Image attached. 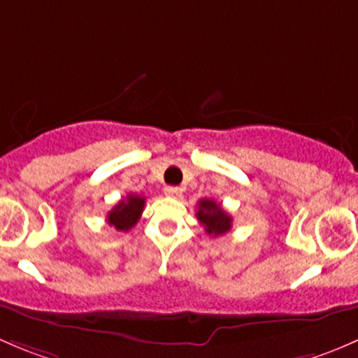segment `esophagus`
<instances>
[{"instance_id":"34e87169","label":"esophagus","mask_w":358,"mask_h":358,"mask_svg":"<svg viewBox=\"0 0 358 358\" xmlns=\"http://www.w3.org/2000/svg\"><path fill=\"white\" fill-rule=\"evenodd\" d=\"M165 194H169V196H176L179 198L180 194H182V187L179 186H165Z\"/></svg>"}]
</instances>
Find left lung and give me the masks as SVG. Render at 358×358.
<instances>
[{
	"label": "left lung",
	"instance_id": "8db88e82",
	"mask_svg": "<svg viewBox=\"0 0 358 358\" xmlns=\"http://www.w3.org/2000/svg\"><path fill=\"white\" fill-rule=\"evenodd\" d=\"M196 217L201 226L205 227V233L210 236L226 234L233 226V217L226 210H222V206L217 201L208 200V198L198 201Z\"/></svg>",
	"mask_w": 358,
	"mask_h": 358
}]
</instances>
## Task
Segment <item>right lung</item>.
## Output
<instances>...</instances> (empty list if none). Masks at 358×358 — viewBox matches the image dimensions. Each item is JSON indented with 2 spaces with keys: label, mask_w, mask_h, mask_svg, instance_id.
<instances>
[{
  "label": "right lung",
  "mask_w": 358,
  "mask_h": 358,
  "mask_svg": "<svg viewBox=\"0 0 358 358\" xmlns=\"http://www.w3.org/2000/svg\"><path fill=\"white\" fill-rule=\"evenodd\" d=\"M146 198L141 194H127V198L120 200L106 215V222L115 227L117 231H129L138 224L143 210H145Z\"/></svg>",
  "instance_id": "obj_1"
}]
</instances>
